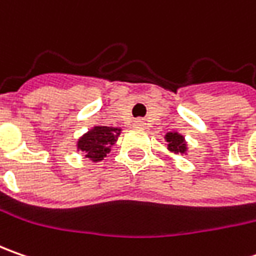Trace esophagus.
Instances as JSON below:
<instances>
[{
  "mask_svg": "<svg viewBox=\"0 0 256 256\" xmlns=\"http://www.w3.org/2000/svg\"><path fill=\"white\" fill-rule=\"evenodd\" d=\"M145 125H146V122H145L144 120H136V121H134V126H135V128H145Z\"/></svg>",
  "mask_w": 256,
  "mask_h": 256,
  "instance_id": "1",
  "label": "esophagus"
}]
</instances>
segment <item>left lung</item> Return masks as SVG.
Segmentation results:
<instances>
[{"label": "left lung", "instance_id": "8db88e82", "mask_svg": "<svg viewBox=\"0 0 256 256\" xmlns=\"http://www.w3.org/2000/svg\"><path fill=\"white\" fill-rule=\"evenodd\" d=\"M165 140L168 142V150L174 154L186 152V142L185 138L178 132H168L165 135Z\"/></svg>", "mask_w": 256, "mask_h": 256}]
</instances>
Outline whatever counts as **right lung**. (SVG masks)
Instances as JSON below:
<instances>
[{
	"mask_svg": "<svg viewBox=\"0 0 256 256\" xmlns=\"http://www.w3.org/2000/svg\"><path fill=\"white\" fill-rule=\"evenodd\" d=\"M121 134V128L114 126H94L88 132L84 134L78 142V151L84 152L85 158H90L92 162L102 161L106 154L111 151V146L116 142L118 136Z\"/></svg>",
	"mask_w": 256,
	"mask_h": 256,
	"instance_id": "obj_1",
	"label": "right lung"
}]
</instances>
